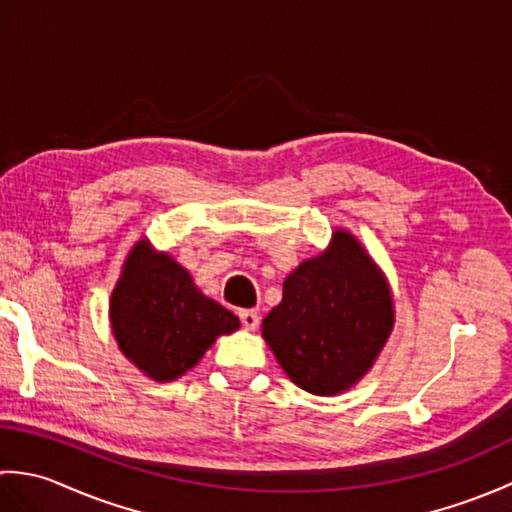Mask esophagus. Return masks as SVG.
Returning a JSON list of instances; mask_svg holds the SVG:
<instances>
[{"instance_id": "34e87169", "label": "esophagus", "mask_w": 512, "mask_h": 512, "mask_svg": "<svg viewBox=\"0 0 512 512\" xmlns=\"http://www.w3.org/2000/svg\"><path fill=\"white\" fill-rule=\"evenodd\" d=\"M237 317H239V321H242L246 330H255L259 325V314L255 310H239Z\"/></svg>"}]
</instances>
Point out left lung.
<instances>
[{
	"label": "left lung",
	"mask_w": 512,
	"mask_h": 512,
	"mask_svg": "<svg viewBox=\"0 0 512 512\" xmlns=\"http://www.w3.org/2000/svg\"><path fill=\"white\" fill-rule=\"evenodd\" d=\"M391 325L385 277L350 233L336 231L323 255L286 277L284 299L268 312L262 334L292 383L330 396L372 367Z\"/></svg>",
	"instance_id": "left-lung-1"
}]
</instances>
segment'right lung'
<instances>
[{"label": "right lung", "mask_w": 512, "mask_h": 512, "mask_svg": "<svg viewBox=\"0 0 512 512\" xmlns=\"http://www.w3.org/2000/svg\"><path fill=\"white\" fill-rule=\"evenodd\" d=\"M110 314L123 354L154 380L182 376L217 336L239 328L233 312L204 297L187 270L147 242L129 253Z\"/></svg>", "instance_id": "right-lung-1"}]
</instances>
